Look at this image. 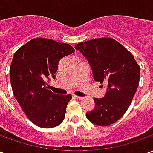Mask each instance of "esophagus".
Here are the masks:
<instances>
[{"label":"esophagus","instance_id":"34e87169","mask_svg":"<svg viewBox=\"0 0 153 153\" xmlns=\"http://www.w3.org/2000/svg\"><path fill=\"white\" fill-rule=\"evenodd\" d=\"M73 97H75V98H77V99H79V100H82V99H83V97H82L77 96V95H75V94H73Z\"/></svg>","mask_w":153,"mask_h":153}]
</instances>
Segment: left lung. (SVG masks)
<instances>
[{"label": "left lung", "instance_id": "8db88e82", "mask_svg": "<svg viewBox=\"0 0 153 153\" xmlns=\"http://www.w3.org/2000/svg\"><path fill=\"white\" fill-rule=\"evenodd\" d=\"M74 48L88 60L94 80L107 87L104 97L94 98L95 107L87 112V118L94 125H111L131 104L139 83V65L134 56L113 38L92 39Z\"/></svg>", "mask_w": 153, "mask_h": 153}]
</instances>
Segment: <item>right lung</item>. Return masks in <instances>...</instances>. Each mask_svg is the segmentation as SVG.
Here are the masks:
<instances>
[{
	"instance_id": "right-lung-1",
	"label": "right lung",
	"mask_w": 153,
	"mask_h": 153,
	"mask_svg": "<svg viewBox=\"0 0 153 153\" xmlns=\"http://www.w3.org/2000/svg\"><path fill=\"white\" fill-rule=\"evenodd\" d=\"M74 52L70 44L41 38L32 39L15 51L10 71L13 93L37 126L54 128L65 119L72 96L53 93L47 87V80L56 78L60 59Z\"/></svg>"
}]
</instances>
